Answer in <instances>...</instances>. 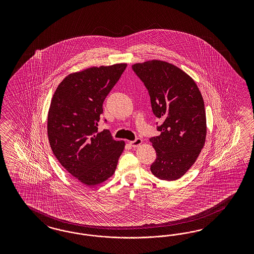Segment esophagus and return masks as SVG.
Segmentation results:
<instances>
[{"label": "esophagus", "instance_id": "1", "mask_svg": "<svg viewBox=\"0 0 254 254\" xmlns=\"http://www.w3.org/2000/svg\"><path fill=\"white\" fill-rule=\"evenodd\" d=\"M142 143V139L141 138H137L135 140H131L129 141V144H130L131 146L134 147H138Z\"/></svg>", "mask_w": 254, "mask_h": 254}]
</instances>
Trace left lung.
Masks as SVG:
<instances>
[{
  "instance_id": "obj_1",
  "label": "left lung",
  "mask_w": 254,
  "mask_h": 254,
  "mask_svg": "<svg viewBox=\"0 0 254 254\" xmlns=\"http://www.w3.org/2000/svg\"><path fill=\"white\" fill-rule=\"evenodd\" d=\"M151 98L154 116L163 121L160 135L150 138L156 152L155 177L175 181L197 159L207 135L206 112L195 82L183 69L162 61L132 65Z\"/></svg>"
}]
</instances>
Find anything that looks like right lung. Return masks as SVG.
I'll use <instances>...</instances> for the list:
<instances>
[{
  "mask_svg": "<svg viewBox=\"0 0 254 254\" xmlns=\"http://www.w3.org/2000/svg\"><path fill=\"white\" fill-rule=\"evenodd\" d=\"M127 68L126 63L70 73L57 87L47 117L53 154L62 167L88 186L112 177L125 148L110 131H98L102 104ZM106 121V120H105Z\"/></svg>",
  "mask_w": 254,
  "mask_h": 254,
  "instance_id": "add662e5",
  "label": "right lung"
}]
</instances>
